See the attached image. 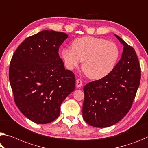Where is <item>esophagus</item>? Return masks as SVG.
Returning a JSON list of instances; mask_svg holds the SVG:
<instances>
[{
  "instance_id": "obj_1",
  "label": "esophagus",
  "mask_w": 148,
  "mask_h": 148,
  "mask_svg": "<svg viewBox=\"0 0 148 148\" xmlns=\"http://www.w3.org/2000/svg\"><path fill=\"white\" fill-rule=\"evenodd\" d=\"M82 86V81L80 79H78L76 80V86L78 88H80Z\"/></svg>"
}]
</instances>
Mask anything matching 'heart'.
<instances>
[{
	"instance_id": "1",
	"label": "heart",
	"mask_w": 148,
	"mask_h": 148,
	"mask_svg": "<svg viewBox=\"0 0 148 148\" xmlns=\"http://www.w3.org/2000/svg\"><path fill=\"white\" fill-rule=\"evenodd\" d=\"M71 48L64 49L61 51L66 67L73 70L83 62V70L93 79H102L111 74L121 54L119 47L113 42L92 36L74 39Z\"/></svg>"
}]
</instances>
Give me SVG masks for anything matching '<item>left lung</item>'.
<instances>
[{"label": "left lung", "instance_id": "left-lung-1", "mask_svg": "<svg viewBox=\"0 0 148 148\" xmlns=\"http://www.w3.org/2000/svg\"><path fill=\"white\" fill-rule=\"evenodd\" d=\"M123 45L121 58L111 74L84 87L82 116L87 123L97 128L115 125L132 107L141 78L136 53L120 37Z\"/></svg>", "mask_w": 148, "mask_h": 148}]
</instances>
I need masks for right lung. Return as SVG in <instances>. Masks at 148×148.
I'll use <instances>...</instances> for the list:
<instances>
[{
  "mask_svg": "<svg viewBox=\"0 0 148 148\" xmlns=\"http://www.w3.org/2000/svg\"><path fill=\"white\" fill-rule=\"evenodd\" d=\"M68 37L63 32L43 30L25 39L12 58L9 79L16 105L37 124L57 119L60 105L75 89L74 74L65 70L58 55Z\"/></svg>",
  "mask_w": 148,
  "mask_h": 148,
  "instance_id": "obj_1",
  "label": "right lung"
}]
</instances>
